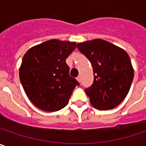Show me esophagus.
Returning a JSON list of instances; mask_svg holds the SVG:
<instances>
[{"mask_svg": "<svg viewBox=\"0 0 146 146\" xmlns=\"http://www.w3.org/2000/svg\"><path fill=\"white\" fill-rule=\"evenodd\" d=\"M77 80L79 82H81V77H80V76H78V77L77 78Z\"/></svg>", "mask_w": 146, "mask_h": 146, "instance_id": "34e87169", "label": "esophagus"}]
</instances>
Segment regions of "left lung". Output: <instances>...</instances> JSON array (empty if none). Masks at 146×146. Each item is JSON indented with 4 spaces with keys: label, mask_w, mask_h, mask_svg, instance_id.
I'll list each match as a JSON object with an SVG mask.
<instances>
[{
    "label": "left lung",
    "mask_w": 146,
    "mask_h": 146,
    "mask_svg": "<svg viewBox=\"0 0 146 146\" xmlns=\"http://www.w3.org/2000/svg\"><path fill=\"white\" fill-rule=\"evenodd\" d=\"M77 48L92 66L94 80L85 89L92 106L100 111L117 107L128 94L134 78L127 53L100 39L77 44Z\"/></svg>",
    "instance_id": "8db88e82"
}]
</instances>
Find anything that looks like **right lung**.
<instances>
[{
  "mask_svg": "<svg viewBox=\"0 0 146 146\" xmlns=\"http://www.w3.org/2000/svg\"><path fill=\"white\" fill-rule=\"evenodd\" d=\"M75 42L51 39L30 48L23 57L20 79L30 102L45 111H59L68 103L79 82L69 75L66 58Z\"/></svg>",
  "mask_w": 146,
  "mask_h": 146,
  "instance_id": "right-lung-1",
  "label": "right lung"
}]
</instances>
